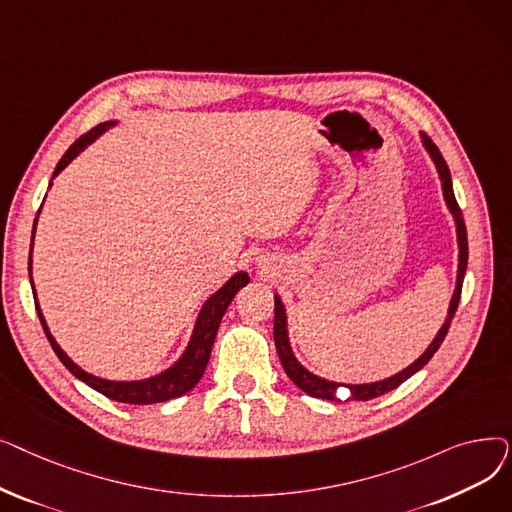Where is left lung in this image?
<instances>
[{
  "label": "left lung",
  "instance_id": "8db88e82",
  "mask_svg": "<svg viewBox=\"0 0 512 512\" xmlns=\"http://www.w3.org/2000/svg\"><path fill=\"white\" fill-rule=\"evenodd\" d=\"M421 137V145L423 149L432 157L434 166L438 170L440 182H442V193H444V201L448 211L452 213V220H454V228H456V242H459V270H456V286L452 292V299L448 305V315L444 319L442 328L438 330V334L434 336L432 344L425 348V353L415 359L409 367H405L402 371L390 375L386 380H378V382H369V384H340V382H332L321 378V375H315L313 371H309L299 359L294 355L292 346H290V336H288V317H286V307L280 299V294H274V342H276V351L278 357L282 361V367L286 371L288 378L292 380L294 386H299L303 392H307L309 396L315 398H326V400H338L336 396L338 388H346L348 390V398L346 400H371L375 396H382L394 388H398L402 382H407L411 375H415L419 369H423L427 365V361L434 357V353L440 348V344L444 342L448 328H450V321L456 313V307H459L461 301V288H463V278H465V270H467V259H469V247H467V228H465V220H463V211L454 199V191H452V180H450V170L446 166V161L442 157V153L438 151V147L432 143V139L427 137L425 132H419Z\"/></svg>",
  "mask_w": 512,
  "mask_h": 512
}]
</instances>
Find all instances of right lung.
<instances>
[{
    "label": "right lung",
    "mask_w": 512,
    "mask_h": 512,
    "mask_svg": "<svg viewBox=\"0 0 512 512\" xmlns=\"http://www.w3.org/2000/svg\"><path fill=\"white\" fill-rule=\"evenodd\" d=\"M116 124H118V120H107L103 124H97L93 130H89L78 141H74L70 145V149L64 153V157L58 161L56 172H53V176L49 180V188L53 184V178H56L74 157H78L91 143H95L107 128H114ZM41 207H43V203H41ZM39 213H41V209L37 211V218H35V224H33L29 278H31L35 305H37V313H39V319H41V326L45 330V336L51 342L53 353L58 355V359L66 365V369L74 375V378H78L80 382H85L87 386L101 392L103 396L118 400V402H128V405H155V402H166V400H172V398H178V396L186 394L188 390H193L199 384V380L203 378V371L209 363V355H211L215 334H218V328H220V321H222L228 305L232 303L234 294L242 286L249 284V274L247 272H236L222 288L215 290L211 297L203 303V307H201V311L195 319L191 340H188L182 355L170 367L151 375V378H143V380H105V378H99V375H93V373L85 371L83 367H78L62 351V346L56 342V338H53V334L49 332V326H47L43 311L39 307L35 284H33V242H35V230H37Z\"/></svg>",
    "instance_id": "add662e5"
}]
</instances>
